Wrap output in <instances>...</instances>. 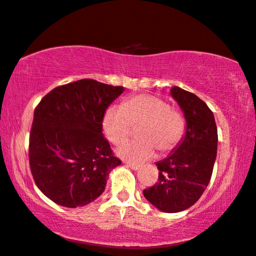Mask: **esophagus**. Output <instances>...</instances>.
<instances>
[{"label": "esophagus", "mask_w": 256, "mask_h": 256, "mask_svg": "<svg viewBox=\"0 0 256 256\" xmlns=\"http://www.w3.org/2000/svg\"><path fill=\"white\" fill-rule=\"evenodd\" d=\"M128 168H131L132 170H134V171H138V170L140 168V164H136V163H128Z\"/></svg>", "instance_id": "1"}]
</instances>
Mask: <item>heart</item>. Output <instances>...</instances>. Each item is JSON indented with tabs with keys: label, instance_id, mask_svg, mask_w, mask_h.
Returning <instances> with one entry per match:
<instances>
[{
	"label": "heart",
	"instance_id": "obj_1",
	"mask_svg": "<svg viewBox=\"0 0 256 256\" xmlns=\"http://www.w3.org/2000/svg\"><path fill=\"white\" fill-rule=\"evenodd\" d=\"M136 130L138 140L117 150L122 158L144 162L154 157L156 148L162 152L172 150L184 134L186 123L181 114L168 101L152 94H139L128 99L123 106H110L102 118L104 134L112 144H124Z\"/></svg>",
	"mask_w": 256,
	"mask_h": 256
}]
</instances>
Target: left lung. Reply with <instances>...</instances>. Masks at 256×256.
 <instances>
[{"mask_svg": "<svg viewBox=\"0 0 256 256\" xmlns=\"http://www.w3.org/2000/svg\"><path fill=\"white\" fill-rule=\"evenodd\" d=\"M170 93L184 115V136L168 157L157 162L158 181L144 190V196L162 212L178 213L192 208L210 184L218 128L212 110L196 94L179 86Z\"/></svg>", "mask_w": 256, "mask_h": 256, "instance_id": "left-lung-1", "label": "left lung"}]
</instances>
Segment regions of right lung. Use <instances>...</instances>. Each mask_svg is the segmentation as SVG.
<instances>
[{
    "label": "right lung",
    "instance_id": "add662e5",
    "mask_svg": "<svg viewBox=\"0 0 256 256\" xmlns=\"http://www.w3.org/2000/svg\"><path fill=\"white\" fill-rule=\"evenodd\" d=\"M123 86L80 80L48 92L34 112L30 165L38 189L56 204L75 208L104 192L122 164L102 133L107 108Z\"/></svg>",
    "mask_w": 256,
    "mask_h": 256
}]
</instances>
